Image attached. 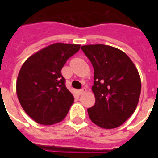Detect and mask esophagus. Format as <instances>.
Returning a JSON list of instances; mask_svg holds the SVG:
<instances>
[{
  "instance_id": "esophagus-1",
  "label": "esophagus",
  "mask_w": 158,
  "mask_h": 158,
  "mask_svg": "<svg viewBox=\"0 0 158 158\" xmlns=\"http://www.w3.org/2000/svg\"><path fill=\"white\" fill-rule=\"evenodd\" d=\"M86 92V89L85 88H83V89H79V95H82V94H84V93Z\"/></svg>"
}]
</instances>
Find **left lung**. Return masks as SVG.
Here are the masks:
<instances>
[{
  "label": "left lung",
  "instance_id": "8db88e82",
  "mask_svg": "<svg viewBox=\"0 0 158 158\" xmlns=\"http://www.w3.org/2000/svg\"><path fill=\"white\" fill-rule=\"evenodd\" d=\"M94 68L95 105L88 108L90 120L102 129L122 125L135 111L141 90L139 72L125 53L110 45L81 46Z\"/></svg>",
  "mask_w": 158,
  "mask_h": 158
}]
</instances>
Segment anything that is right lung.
I'll list each match as a JSON object with an SVG mask.
<instances>
[{
    "label": "right lung",
    "mask_w": 158,
    "mask_h": 158,
    "mask_svg": "<svg viewBox=\"0 0 158 158\" xmlns=\"http://www.w3.org/2000/svg\"><path fill=\"white\" fill-rule=\"evenodd\" d=\"M80 45L55 43L30 56L20 69L16 91L23 109L36 123L52 125L64 119L74 98L61 73Z\"/></svg>",
    "instance_id": "right-lung-1"
}]
</instances>
